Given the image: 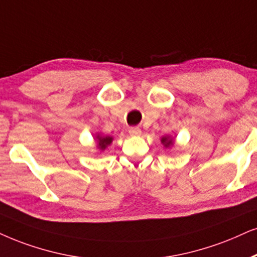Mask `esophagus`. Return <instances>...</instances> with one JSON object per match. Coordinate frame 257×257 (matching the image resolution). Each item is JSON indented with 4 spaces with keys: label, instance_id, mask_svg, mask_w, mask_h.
Wrapping results in <instances>:
<instances>
[{
    "label": "esophagus",
    "instance_id": "obj_1",
    "mask_svg": "<svg viewBox=\"0 0 257 257\" xmlns=\"http://www.w3.org/2000/svg\"><path fill=\"white\" fill-rule=\"evenodd\" d=\"M129 134L132 136H138L141 134V129L139 126H132V128H129Z\"/></svg>",
    "mask_w": 257,
    "mask_h": 257
}]
</instances>
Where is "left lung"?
Here are the masks:
<instances>
[{"mask_svg": "<svg viewBox=\"0 0 257 257\" xmlns=\"http://www.w3.org/2000/svg\"><path fill=\"white\" fill-rule=\"evenodd\" d=\"M161 142H162V144L165 145V147H168V146H172V145H173V140H172V139H168V138H162Z\"/></svg>", "mask_w": 257, "mask_h": 257, "instance_id": "left-lung-1", "label": "left lung"}]
</instances>
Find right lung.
<instances>
[{
	"label": "right lung",
	"mask_w": 257,
	"mask_h": 257,
	"mask_svg": "<svg viewBox=\"0 0 257 257\" xmlns=\"http://www.w3.org/2000/svg\"><path fill=\"white\" fill-rule=\"evenodd\" d=\"M97 139H98V146L102 151H104V149L112 142V138H110V136H105V138L97 136Z\"/></svg>",
	"instance_id": "right-lung-1"
}]
</instances>
